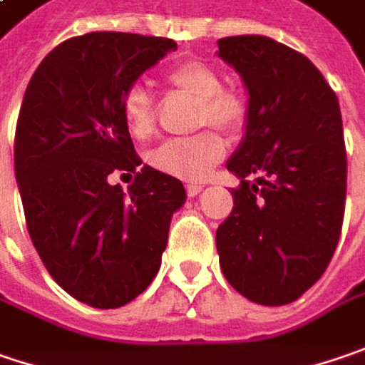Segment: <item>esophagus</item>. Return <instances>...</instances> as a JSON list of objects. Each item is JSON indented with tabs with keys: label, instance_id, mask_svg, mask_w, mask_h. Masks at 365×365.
<instances>
[{
	"label": "esophagus",
	"instance_id": "34e87169",
	"mask_svg": "<svg viewBox=\"0 0 365 365\" xmlns=\"http://www.w3.org/2000/svg\"><path fill=\"white\" fill-rule=\"evenodd\" d=\"M201 191H203V185H199V182H189L187 185V195L189 197H197Z\"/></svg>",
	"mask_w": 365,
	"mask_h": 365
}]
</instances>
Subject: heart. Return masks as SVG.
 <instances>
[{"label": "heart", "mask_w": 365, "mask_h": 365, "mask_svg": "<svg viewBox=\"0 0 365 365\" xmlns=\"http://www.w3.org/2000/svg\"><path fill=\"white\" fill-rule=\"evenodd\" d=\"M166 82L174 90L199 102L197 125L217 127L226 133H238L245 127L248 106L245 96L222 86V76L205 61H182L168 69ZM123 117L135 139L154 133V101L145 86L135 83L125 92ZM226 155V141L215 131H201L187 139H170L150 152V164L162 173L182 180H203Z\"/></svg>", "instance_id": "heart-1"}]
</instances>
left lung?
Masks as SVG:
<instances>
[{
    "label": "left lung",
    "instance_id": "8db88e82",
    "mask_svg": "<svg viewBox=\"0 0 365 365\" xmlns=\"http://www.w3.org/2000/svg\"><path fill=\"white\" fill-rule=\"evenodd\" d=\"M217 46L248 90L246 133L228 160L240 187L215 232L220 267L250 302L283 306L319 282L341 236L347 154L339 101L308 57L269 36H226Z\"/></svg>",
    "mask_w": 365,
    "mask_h": 365
}]
</instances>
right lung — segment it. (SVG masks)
<instances>
[{"instance_id":"right-lung-1","label":"right lung","mask_w":365,"mask_h":365,"mask_svg":"<svg viewBox=\"0 0 365 365\" xmlns=\"http://www.w3.org/2000/svg\"><path fill=\"white\" fill-rule=\"evenodd\" d=\"M176 43L88 32L57 45L28 83L14 141L28 234L51 277L94 308H119L154 282L187 192L141 166L123 117L125 92ZM133 172L127 193L110 185Z\"/></svg>"}]
</instances>
